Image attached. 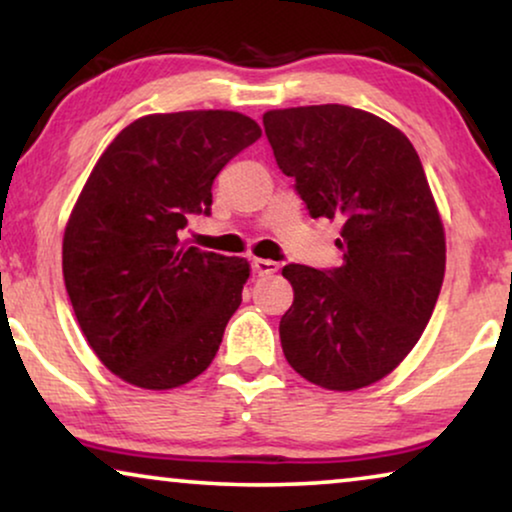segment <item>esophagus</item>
<instances>
[{
    "instance_id": "34e87169",
    "label": "esophagus",
    "mask_w": 512,
    "mask_h": 512,
    "mask_svg": "<svg viewBox=\"0 0 512 512\" xmlns=\"http://www.w3.org/2000/svg\"><path fill=\"white\" fill-rule=\"evenodd\" d=\"M251 268H254L258 277H268V275H275L279 270V263L270 261V258H254V261H251Z\"/></svg>"
}]
</instances>
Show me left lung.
<instances>
[{
    "label": "left lung",
    "instance_id": "left-lung-1",
    "mask_svg": "<svg viewBox=\"0 0 512 512\" xmlns=\"http://www.w3.org/2000/svg\"><path fill=\"white\" fill-rule=\"evenodd\" d=\"M263 128L312 219L342 223V265H284L293 305L286 361L333 391L389 375L429 324L445 277V233L422 160L401 130L345 104L275 109Z\"/></svg>",
    "mask_w": 512,
    "mask_h": 512
}]
</instances>
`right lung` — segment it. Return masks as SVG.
<instances>
[{"instance_id":"add662e5","label":"right lung","mask_w":512,"mask_h":512,"mask_svg":"<svg viewBox=\"0 0 512 512\" xmlns=\"http://www.w3.org/2000/svg\"><path fill=\"white\" fill-rule=\"evenodd\" d=\"M261 128L237 111L137 118L107 146L62 240V275L88 345L142 389L191 382L219 352L249 263L179 233L212 214V184Z\"/></svg>"}]
</instances>
